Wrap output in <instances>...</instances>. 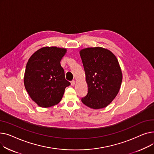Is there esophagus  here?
Returning a JSON list of instances; mask_svg holds the SVG:
<instances>
[{"label":"esophagus","instance_id":"34e87169","mask_svg":"<svg viewBox=\"0 0 154 154\" xmlns=\"http://www.w3.org/2000/svg\"><path fill=\"white\" fill-rule=\"evenodd\" d=\"M75 84V80H72V81L71 82V85L72 86H74Z\"/></svg>","mask_w":154,"mask_h":154}]
</instances>
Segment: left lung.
I'll return each mask as SVG.
<instances>
[{
	"label": "left lung",
	"instance_id": "8db88e82",
	"mask_svg": "<svg viewBox=\"0 0 154 154\" xmlns=\"http://www.w3.org/2000/svg\"><path fill=\"white\" fill-rule=\"evenodd\" d=\"M88 93L82 103L93 109L106 107L118 94L122 81L119 61L110 51L101 47L80 51Z\"/></svg>",
	"mask_w": 154,
	"mask_h": 154
}]
</instances>
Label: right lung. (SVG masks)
<instances>
[{
	"label": "right lung",
	"mask_w": 154,
	"mask_h": 154,
	"mask_svg": "<svg viewBox=\"0 0 154 154\" xmlns=\"http://www.w3.org/2000/svg\"><path fill=\"white\" fill-rule=\"evenodd\" d=\"M66 52L65 48L44 47L32 54L27 63L24 85L32 100L40 107L58 104L65 88L70 85L60 65Z\"/></svg>",
	"instance_id": "add662e5"
}]
</instances>
